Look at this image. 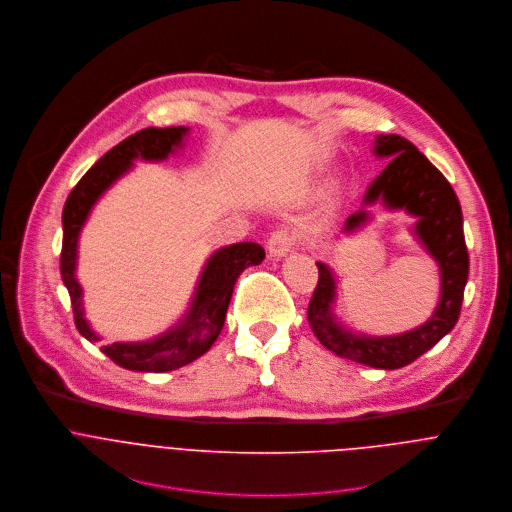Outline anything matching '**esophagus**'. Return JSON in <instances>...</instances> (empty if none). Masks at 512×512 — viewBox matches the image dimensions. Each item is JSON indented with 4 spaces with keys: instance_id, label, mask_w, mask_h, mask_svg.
<instances>
[{
    "instance_id": "obj_1",
    "label": "esophagus",
    "mask_w": 512,
    "mask_h": 512,
    "mask_svg": "<svg viewBox=\"0 0 512 512\" xmlns=\"http://www.w3.org/2000/svg\"><path fill=\"white\" fill-rule=\"evenodd\" d=\"M296 242H298V234L294 230L280 228L272 232V236L268 238V252L274 258H282L296 246Z\"/></svg>"
}]
</instances>
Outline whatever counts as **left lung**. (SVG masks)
Masks as SVG:
<instances>
[{
    "instance_id": "8db88e82",
    "label": "left lung",
    "mask_w": 512,
    "mask_h": 512,
    "mask_svg": "<svg viewBox=\"0 0 512 512\" xmlns=\"http://www.w3.org/2000/svg\"><path fill=\"white\" fill-rule=\"evenodd\" d=\"M374 154L378 158H390V162L368 186L364 206L382 202L388 210H404L416 218L412 232L438 262L440 270V298L436 310L418 328L396 336L356 334L338 324L332 312L336 280L326 264L316 262L318 284L308 304V322L320 344L334 354L372 368L394 370L414 362L454 328L468 280V252L458 198L448 180L426 156L396 134L376 136ZM368 220L370 214L358 210L348 216L344 232L352 234Z\"/></svg>"
}]
</instances>
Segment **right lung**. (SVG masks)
<instances>
[{
	"label": "right lung",
	"mask_w": 512,
	"mask_h": 512,
	"mask_svg": "<svg viewBox=\"0 0 512 512\" xmlns=\"http://www.w3.org/2000/svg\"><path fill=\"white\" fill-rule=\"evenodd\" d=\"M188 128H146L126 138L104 154L76 184L64 206V242H62V280L70 292L76 328L90 342H98L100 336L90 328L84 306L82 286L76 278L78 262V238L90 216V210L100 196L120 180L134 160L160 162L166 160L176 148L182 146ZM264 248L254 242H238L216 250L198 280L196 294L186 316L168 332L146 342H114L102 346V352L118 366L136 372H168L186 366L200 358L216 342L226 310L234 292L238 276L248 266H258L264 260Z\"/></svg>",
	"instance_id": "obj_1"
}]
</instances>
